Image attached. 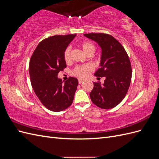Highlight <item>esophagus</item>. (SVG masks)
<instances>
[{
	"label": "esophagus",
	"mask_w": 159,
	"mask_h": 159,
	"mask_svg": "<svg viewBox=\"0 0 159 159\" xmlns=\"http://www.w3.org/2000/svg\"><path fill=\"white\" fill-rule=\"evenodd\" d=\"M84 80H81V79H79L78 80V82H79V84H81L82 82H84Z\"/></svg>",
	"instance_id": "esophagus-1"
}]
</instances>
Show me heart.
<instances>
[{"label":"heart","mask_w":159,"mask_h":159,"mask_svg":"<svg viewBox=\"0 0 159 159\" xmlns=\"http://www.w3.org/2000/svg\"><path fill=\"white\" fill-rule=\"evenodd\" d=\"M81 48L83 50L85 54H88V53H93L95 51V46L89 42H84L81 44ZM64 57L65 61H68L70 60V49L69 48L66 49L64 54ZM92 70V67L89 65H85V66H78L74 71V74L76 76L79 77V78H84L85 77H87L89 72Z\"/></svg>","instance_id":"b5f03b06"}]
</instances>
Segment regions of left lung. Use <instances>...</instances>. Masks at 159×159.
Listing matches in <instances>:
<instances>
[{"label":"left lung","mask_w":159,"mask_h":159,"mask_svg":"<svg viewBox=\"0 0 159 159\" xmlns=\"http://www.w3.org/2000/svg\"><path fill=\"white\" fill-rule=\"evenodd\" d=\"M97 42L102 49L100 68L94 75L105 78L104 83L93 82L89 96L98 107L108 109L115 107L125 97L131 83V62L125 50L114 37L107 34H84Z\"/></svg>","instance_id":"8db88e82"}]
</instances>
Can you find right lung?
<instances>
[{
	"label": "right lung",
	"instance_id": "1",
	"mask_svg": "<svg viewBox=\"0 0 159 159\" xmlns=\"http://www.w3.org/2000/svg\"><path fill=\"white\" fill-rule=\"evenodd\" d=\"M75 34L53 36L40 42L31 57L29 73L36 95L44 106L58 112L73 102L78 80L70 77L64 81L57 77L66 68L64 54Z\"/></svg>",
	"mask_w": 159,
	"mask_h": 159
}]
</instances>
